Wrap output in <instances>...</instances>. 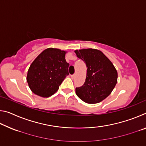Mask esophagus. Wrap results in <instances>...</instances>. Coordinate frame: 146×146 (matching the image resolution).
Instances as JSON below:
<instances>
[{"mask_svg": "<svg viewBox=\"0 0 146 146\" xmlns=\"http://www.w3.org/2000/svg\"><path fill=\"white\" fill-rule=\"evenodd\" d=\"M75 75H71V78H72V79H73L74 78H75Z\"/></svg>", "mask_w": 146, "mask_h": 146, "instance_id": "esophagus-1", "label": "esophagus"}]
</instances>
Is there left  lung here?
I'll use <instances>...</instances> for the list:
<instances>
[{"mask_svg": "<svg viewBox=\"0 0 146 146\" xmlns=\"http://www.w3.org/2000/svg\"><path fill=\"white\" fill-rule=\"evenodd\" d=\"M77 57L87 66L86 81L76 88V95L88 104H96L111 93L117 83V71L107 56L98 49L88 48L75 50Z\"/></svg>", "mask_w": 146, "mask_h": 146, "instance_id": "8db88e82", "label": "left lung"}]
</instances>
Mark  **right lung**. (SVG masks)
Here are the masks:
<instances>
[{"label": "right lung", "mask_w": 146, "mask_h": 146, "mask_svg": "<svg viewBox=\"0 0 146 146\" xmlns=\"http://www.w3.org/2000/svg\"><path fill=\"white\" fill-rule=\"evenodd\" d=\"M66 51L49 48L44 50L29 66L27 82L32 92L41 97H51L58 91L70 66L65 59Z\"/></svg>", "instance_id": "add662e5"}]
</instances>
